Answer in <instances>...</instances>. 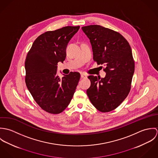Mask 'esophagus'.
<instances>
[{
    "label": "esophagus",
    "mask_w": 158,
    "mask_h": 158,
    "mask_svg": "<svg viewBox=\"0 0 158 158\" xmlns=\"http://www.w3.org/2000/svg\"><path fill=\"white\" fill-rule=\"evenodd\" d=\"M87 77H88L87 75H86L85 73H81V78H87Z\"/></svg>",
    "instance_id": "obj_1"
}]
</instances>
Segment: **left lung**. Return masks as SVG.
Here are the masks:
<instances>
[{
    "mask_svg": "<svg viewBox=\"0 0 158 158\" xmlns=\"http://www.w3.org/2000/svg\"><path fill=\"white\" fill-rule=\"evenodd\" d=\"M90 40L93 59L103 65L104 78L90 75V86L87 94L92 104L102 113L117 108L128 95L135 72V61L131 47L119 33L101 25L83 27Z\"/></svg>",
    "mask_w": 158,
    "mask_h": 158,
    "instance_id": "1",
    "label": "left lung"
}]
</instances>
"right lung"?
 Masks as SVG:
<instances>
[{"mask_svg": "<svg viewBox=\"0 0 158 158\" xmlns=\"http://www.w3.org/2000/svg\"><path fill=\"white\" fill-rule=\"evenodd\" d=\"M80 26H67L38 36L25 61V83L38 105L47 113L59 114L67 107L80 78L70 72L60 78L56 75L58 62L66 57V47Z\"/></svg>", "mask_w": 158, "mask_h": 158, "instance_id": "obj_1", "label": "right lung"}]
</instances>
